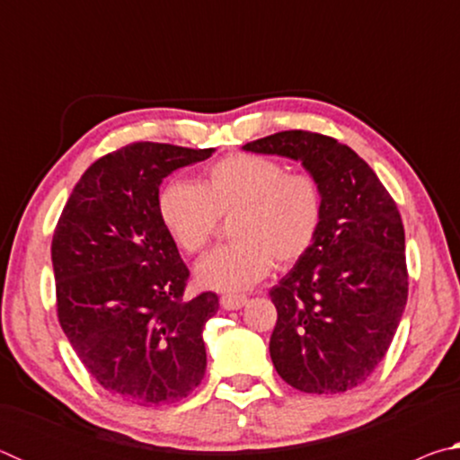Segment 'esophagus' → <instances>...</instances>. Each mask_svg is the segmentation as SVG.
I'll return each instance as SVG.
<instances>
[{
	"mask_svg": "<svg viewBox=\"0 0 460 460\" xmlns=\"http://www.w3.org/2000/svg\"><path fill=\"white\" fill-rule=\"evenodd\" d=\"M247 305V296L241 294H225L221 296V306L225 310H239L241 306Z\"/></svg>",
	"mask_w": 460,
	"mask_h": 460,
	"instance_id": "1",
	"label": "esophagus"
}]
</instances>
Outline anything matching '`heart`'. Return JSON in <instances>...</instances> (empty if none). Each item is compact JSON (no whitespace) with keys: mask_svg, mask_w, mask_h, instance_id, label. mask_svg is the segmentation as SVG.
I'll return each mask as SVG.
<instances>
[{"mask_svg":"<svg viewBox=\"0 0 460 460\" xmlns=\"http://www.w3.org/2000/svg\"><path fill=\"white\" fill-rule=\"evenodd\" d=\"M168 237L197 255L229 219L233 243L213 249L197 266L200 286L219 292L247 290L266 278L271 261L284 268L308 253L323 223V190L310 172H288L279 160L233 154L205 170L199 184L166 182L155 200Z\"/></svg>","mask_w":460,"mask_h":460,"instance_id":"1","label":"heart"}]
</instances>
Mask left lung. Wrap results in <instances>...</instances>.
Wrapping results in <instances>:
<instances>
[{
  "label": "left lung",
  "mask_w": 460,
  "mask_h": 460,
  "mask_svg": "<svg viewBox=\"0 0 460 460\" xmlns=\"http://www.w3.org/2000/svg\"><path fill=\"white\" fill-rule=\"evenodd\" d=\"M243 147L300 160L323 190L316 241L270 290L274 367L306 394L353 389L385 357L406 308V235L395 200L334 137L290 129Z\"/></svg>",
  "instance_id": "8db88e82"
}]
</instances>
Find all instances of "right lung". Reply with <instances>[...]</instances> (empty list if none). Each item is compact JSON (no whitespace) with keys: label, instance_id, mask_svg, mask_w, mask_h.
Instances as JSON below:
<instances>
[{"label":"right lung","instance_id":"right-lung-1","mask_svg":"<svg viewBox=\"0 0 460 460\" xmlns=\"http://www.w3.org/2000/svg\"><path fill=\"white\" fill-rule=\"evenodd\" d=\"M215 150L134 142L87 168L52 235L58 323L101 387L136 406L189 395L207 369L215 292L184 300L190 271L158 219L162 178Z\"/></svg>","mask_w":460,"mask_h":460}]
</instances>
